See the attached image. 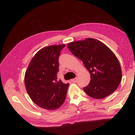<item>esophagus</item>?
Wrapping results in <instances>:
<instances>
[{
  "instance_id": "esophagus-1",
  "label": "esophagus",
  "mask_w": 135,
  "mask_h": 135,
  "mask_svg": "<svg viewBox=\"0 0 135 135\" xmlns=\"http://www.w3.org/2000/svg\"><path fill=\"white\" fill-rule=\"evenodd\" d=\"M71 81L73 83H76L77 81V78H73V79L71 80Z\"/></svg>"
}]
</instances>
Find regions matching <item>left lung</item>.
Returning a JSON list of instances; mask_svg holds the SVG:
<instances>
[{"label":"left lung","mask_w":135,"mask_h":135,"mask_svg":"<svg viewBox=\"0 0 135 135\" xmlns=\"http://www.w3.org/2000/svg\"><path fill=\"white\" fill-rule=\"evenodd\" d=\"M67 47L90 73L89 84L83 88L88 95L103 99L117 89L122 80L121 67L116 56L104 44L86 38L70 42Z\"/></svg>","instance_id":"1"}]
</instances>
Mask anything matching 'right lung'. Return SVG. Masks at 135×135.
Instances as JSON below:
<instances>
[{"label":"right lung","instance_id":"1","mask_svg":"<svg viewBox=\"0 0 135 135\" xmlns=\"http://www.w3.org/2000/svg\"><path fill=\"white\" fill-rule=\"evenodd\" d=\"M64 44L41 49L33 56L25 74L26 91L33 103L41 108L55 110L62 105L69 84L57 80L58 58Z\"/></svg>","mask_w":135,"mask_h":135}]
</instances>
